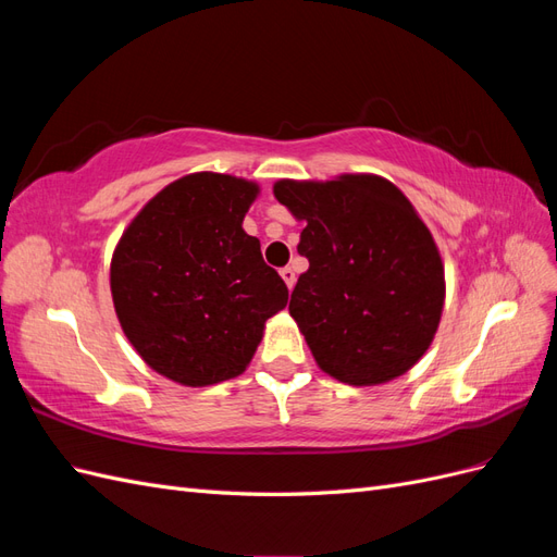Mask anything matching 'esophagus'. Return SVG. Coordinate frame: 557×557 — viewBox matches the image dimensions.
<instances>
[{
  "instance_id": "esophagus-1",
  "label": "esophagus",
  "mask_w": 557,
  "mask_h": 557,
  "mask_svg": "<svg viewBox=\"0 0 557 557\" xmlns=\"http://www.w3.org/2000/svg\"><path fill=\"white\" fill-rule=\"evenodd\" d=\"M281 278H283L285 285H288V288L293 290V285H295V278H297V276H295V272H293L290 267H283V269H281Z\"/></svg>"
}]
</instances>
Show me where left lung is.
Returning <instances> with one entry per match:
<instances>
[{
    "label": "left lung",
    "mask_w": 557,
    "mask_h": 557,
    "mask_svg": "<svg viewBox=\"0 0 557 557\" xmlns=\"http://www.w3.org/2000/svg\"><path fill=\"white\" fill-rule=\"evenodd\" d=\"M307 227L290 315L318 367L348 385L385 383L423 358L444 309V264L411 201L381 176L278 181Z\"/></svg>",
    "instance_id": "obj_1"
}]
</instances>
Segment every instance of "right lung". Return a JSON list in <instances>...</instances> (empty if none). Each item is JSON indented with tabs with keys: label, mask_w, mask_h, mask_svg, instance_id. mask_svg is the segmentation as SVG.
<instances>
[{
	"label": "right lung",
	"mask_w": 557,
	"mask_h": 557,
	"mask_svg": "<svg viewBox=\"0 0 557 557\" xmlns=\"http://www.w3.org/2000/svg\"><path fill=\"white\" fill-rule=\"evenodd\" d=\"M258 185L190 174L134 218L111 260L123 332L158 374L183 385L239 376L264 320L288 305V285L242 223Z\"/></svg>",
	"instance_id": "add662e5"
}]
</instances>
